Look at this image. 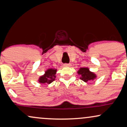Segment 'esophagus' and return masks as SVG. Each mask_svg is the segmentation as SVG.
Returning <instances> with one entry per match:
<instances>
[{
    "instance_id": "34e87169",
    "label": "esophagus",
    "mask_w": 127,
    "mask_h": 127,
    "mask_svg": "<svg viewBox=\"0 0 127 127\" xmlns=\"http://www.w3.org/2000/svg\"><path fill=\"white\" fill-rule=\"evenodd\" d=\"M64 65L65 67H69L70 66V64H67V63H65L64 64Z\"/></svg>"
}]
</instances>
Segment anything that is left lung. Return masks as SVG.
Returning a JSON list of instances; mask_svg holds the SVG:
<instances>
[{
  "label": "left lung",
  "mask_w": 127,
  "mask_h": 127,
  "mask_svg": "<svg viewBox=\"0 0 127 127\" xmlns=\"http://www.w3.org/2000/svg\"><path fill=\"white\" fill-rule=\"evenodd\" d=\"M77 73L80 75V79L86 83L96 78V75L94 73L90 71L89 68H80Z\"/></svg>",
  "instance_id": "left-lung-1"
}]
</instances>
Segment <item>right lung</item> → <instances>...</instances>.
Wrapping results in <instances>:
<instances>
[{"label":"right lung","mask_w":127,"mask_h":127,"mask_svg":"<svg viewBox=\"0 0 127 127\" xmlns=\"http://www.w3.org/2000/svg\"><path fill=\"white\" fill-rule=\"evenodd\" d=\"M57 70L54 68H49L46 70L45 74L39 78L38 81L41 84H50L54 81Z\"/></svg>","instance_id":"obj_1"}]
</instances>
